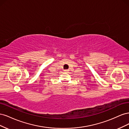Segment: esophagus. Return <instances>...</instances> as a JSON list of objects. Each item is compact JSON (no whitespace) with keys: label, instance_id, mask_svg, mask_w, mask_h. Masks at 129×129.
I'll list each match as a JSON object with an SVG mask.
<instances>
[{"label":"esophagus","instance_id":"1","mask_svg":"<svg viewBox=\"0 0 129 129\" xmlns=\"http://www.w3.org/2000/svg\"><path fill=\"white\" fill-rule=\"evenodd\" d=\"M64 72H67L68 71H69L68 69H66V70H64Z\"/></svg>","mask_w":129,"mask_h":129}]
</instances>
